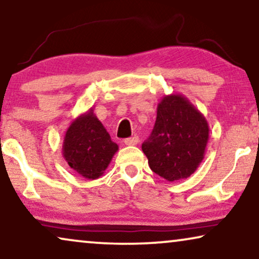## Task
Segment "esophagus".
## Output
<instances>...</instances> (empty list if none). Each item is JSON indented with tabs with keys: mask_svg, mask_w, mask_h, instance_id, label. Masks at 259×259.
Segmentation results:
<instances>
[{
	"mask_svg": "<svg viewBox=\"0 0 259 259\" xmlns=\"http://www.w3.org/2000/svg\"><path fill=\"white\" fill-rule=\"evenodd\" d=\"M125 145H127V146H134V145H137L138 143H139V138L138 137H132V138H127V139H125Z\"/></svg>",
	"mask_w": 259,
	"mask_h": 259,
	"instance_id": "esophagus-1",
	"label": "esophagus"
}]
</instances>
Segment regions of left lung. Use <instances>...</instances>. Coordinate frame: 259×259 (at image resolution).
<instances>
[{
  "mask_svg": "<svg viewBox=\"0 0 259 259\" xmlns=\"http://www.w3.org/2000/svg\"><path fill=\"white\" fill-rule=\"evenodd\" d=\"M208 132L206 119L189 99L165 95L158 104L154 128L141 148L152 171L177 182L189 178L203 161Z\"/></svg>",
  "mask_w": 259,
  "mask_h": 259,
  "instance_id": "1",
  "label": "left lung"
}]
</instances>
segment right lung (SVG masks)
Masks as SVG:
<instances>
[{
	"mask_svg": "<svg viewBox=\"0 0 259 259\" xmlns=\"http://www.w3.org/2000/svg\"><path fill=\"white\" fill-rule=\"evenodd\" d=\"M118 150L93 107L73 120L62 145L63 158L70 168L92 180L104 175Z\"/></svg>",
	"mask_w": 259,
	"mask_h": 259,
	"instance_id": "obj_1",
	"label": "right lung"
}]
</instances>
